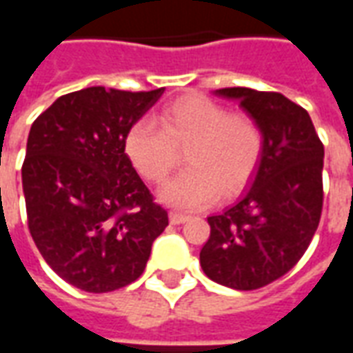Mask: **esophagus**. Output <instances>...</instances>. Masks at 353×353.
Segmentation results:
<instances>
[{
    "mask_svg": "<svg viewBox=\"0 0 353 353\" xmlns=\"http://www.w3.org/2000/svg\"><path fill=\"white\" fill-rule=\"evenodd\" d=\"M185 221H189V215L177 214V212H172V214H170V223H172V225H181V223Z\"/></svg>",
    "mask_w": 353,
    "mask_h": 353,
    "instance_id": "1",
    "label": "esophagus"
}]
</instances>
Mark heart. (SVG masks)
<instances>
[{"label": "heart", "instance_id": "1", "mask_svg": "<svg viewBox=\"0 0 353 353\" xmlns=\"http://www.w3.org/2000/svg\"><path fill=\"white\" fill-rule=\"evenodd\" d=\"M161 130L145 119L124 136V153L139 176L161 183L185 151L189 164L162 185L159 199L177 210L194 212L234 196L250 183L263 154V134L250 117L202 98L187 96L159 113Z\"/></svg>", "mask_w": 353, "mask_h": 353}]
</instances>
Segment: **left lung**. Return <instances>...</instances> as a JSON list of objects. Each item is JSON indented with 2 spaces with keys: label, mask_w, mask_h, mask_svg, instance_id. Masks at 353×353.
Masks as SVG:
<instances>
[{
  "label": "left lung",
  "mask_w": 353,
  "mask_h": 353,
  "mask_svg": "<svg viewBox=\"0 0 353 353\" xmlns=\"http://www.w3.org/2000/svg\"><path fill=\"white\" fill-rule=\"evenodd\" d=\"M263 134L250 189L221 215L208 217L200 265L210 280L250 291L289 272L310 245L323 206V143L306 109L280 92L219 88Z\"/></svg>",
  "instance_id": "8db88e82"
}]
</instances>
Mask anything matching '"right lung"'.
Returning a JSON list of instances; mask_svg holds the SVG:
<instances>
[{
  "mask_svg": "<svg viewBox=\"0 0 353 353\" xmlns=\"http://www.w3.org/2000/svg\"><path fill=\"white\" fill-rule=\"evenodd\" d=\"M164 88L88 87L60 96L30 128L22 189L28 227L54 272L88 293L143 274L168 214L124 153V136Z\"/></svg>",
  "mask_w": 353,
  "mask_h": 353,
  "instance_id": "1",
  "label": "right lung"
}]
</instances>
